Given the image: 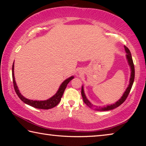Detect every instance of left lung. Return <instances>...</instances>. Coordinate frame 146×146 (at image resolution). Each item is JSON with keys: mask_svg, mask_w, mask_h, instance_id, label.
<instances>
[{"mask_svg": "<svg viewBox=\"0 0 146 146\" xmlns=\"http://www.w3.org/2000/svg\"><path fill=\"white\" fill-rule=\"evenodd\" d=\"M124 48H125V52L127 53V61H128V63L129 64V66L131 68V77H130V80H129V85L128 86L127 90H125V91L123 93V95L122 97H121L120 99L117 101V102L115 103L114 104H112V105H110V106H107L106 107L104 108H97V107H95V106H94L92 104H91L90 101H89L87 98H86V95H85V93H84V89L83 87H82V90H81V94H82V97L83 98V101L84 102V103L86 104V105L88 106H89L90 108H92L93 110H98V111H108V110H113V109H115L116 108L118 107V106H120L122 104V103H123V102L126 100V98H127L128 95H129V92L131 90V88H132V86H133V82H134V78H135V66H134V64H133V59H132V56H131V52L129 51V49H128L126 46H124Z\"/></svg>", "mask_w": 146, "mask_h": 146, "instance_id": "obj_1", "label": "left lung"}]
</instances>
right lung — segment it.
<instances>
[{
    "mask_svg": "<svg viewBox=\"0 0 146 146\" xmlns=\"http://www.w3.org/2000/svg\"><path fill=\"white\" fill-rule=\"evenodd\" d=\"M12 78H13V87L15 89V91L18 95V97L20 98L23 102H24L26 104H28L29 106H32V107L37 108V109H42V110H49V109L53 108L55 107L56 105L58 104V103L60 102L61 98L62 97L64 91L66 90V88L67 87L68 84L74 78L73 76H71L64 82H62L61 86L59 88L58 90L55 95L49 99L47 100H43V101H39V100H31L27 99V98H24L23 95H21V93L19 92V90H18V87L16 84L15 80V76H14V63L13 64V66H12Z\"/></svg>",
    "mask_w": 146,
    "mask_h": 146,
    "instance_id": "1",
    "label": "right lung"
}]
</instances>
